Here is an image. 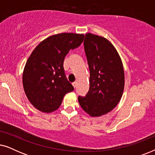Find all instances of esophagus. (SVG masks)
Listing matches in <instances>:
<instances>
[{"instance_id": "1", "label": "esophagus", "mask_w": 155, "mask_h": 155, "mask_svg": "<svg viewBox=\"0 0 155 155\" xmlns=\"http://www.w3.org/2000/svg\"><path fill=\"white\" fill-rule=\"evenodd\" d=\"M72 84H73V86L74 88H75L76 87H77V82H73V83H72Z\"/></svg>"}]
</instances>
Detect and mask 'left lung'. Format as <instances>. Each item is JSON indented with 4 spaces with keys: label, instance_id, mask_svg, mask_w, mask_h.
<instances>
[{
    "label": "left lung",
    "instance_id": "8db88e82",
    "mask_svg": "<svg viewBox=\"0 0 155 155\" xmlns=\"http://www.w3.org/2000/svg\"><path fill=\"white\" fill-rule=\"evenodd\" d=\"M84 47L90 68V90L84 97H78V101L87 114L98 117L112 111L121 99L124 65L116 48L104 37L87 33Z\"/></svg>",
    "mask_w": 155,
    "mask_h": 155
}]
</instances>
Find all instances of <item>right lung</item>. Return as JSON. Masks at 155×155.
<instances>
[{"label":"right lung","instance_id":"add662e5","mask_svg":"<svg viewBox=\"0 0 155 155\" xmlns=\"http://www.w3.org/2000/svg\"><path fill=\"white\" fill-rule=\"evenodd\" d=\"M84 37L83 34H57L43 40L31 52L23 71L22 83L29 102L39 111H56L65 95L73 91L65 78L63 61Z\"/></svg>","mask_w":155,"mask_h":155}]
</instances>
